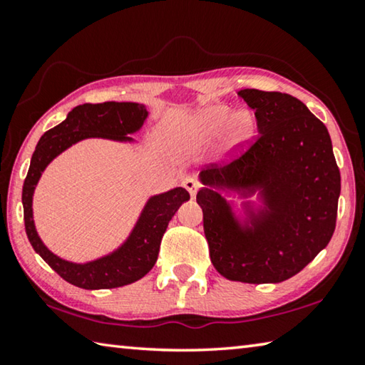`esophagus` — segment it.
<instances>
[{"label": "esophagus", "instance_id": "esophagus-1", "mask_svg": "<svg viewBox=\"0 0 365 365\" xmlns=\"http://www.w3.org/2000/svg\"><path fill=\"white\" fill-rule=\"evenodd\" d=\"M182 185H183L185 190H187L191 196H195L197 188H200V183H197V180H196L193 175H185L182 178Z\"/></svg>", "mask_w": 365, "mask_h": 365}]
</instances>
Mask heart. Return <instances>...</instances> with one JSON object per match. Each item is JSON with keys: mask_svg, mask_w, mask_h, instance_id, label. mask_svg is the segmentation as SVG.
Segmentation results:
<instances>
[{"mask_svg": "<svg viewBox=\"0 0 365 365\" xmlns=\"http://www.w3.org/2000/svg\"><path fill=\"white\" fill-rule=\"evenodd\" d=\"M230 119V110L225 108H215L207 110L206 114L197 117L196 120L190 122L187 127L180 130V140L188 145L202 143L209 137L219 130L224 123ZM252 130V117L250 113H238L233 117V138L240 141L248 138Z\"/></svg>", "mask_w": 365, "mask_h": 365, "instance_id": "b5f03b06", "label": "heart"}]
</instances>
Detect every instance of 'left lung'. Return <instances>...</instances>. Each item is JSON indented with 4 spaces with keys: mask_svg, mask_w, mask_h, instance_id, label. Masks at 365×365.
I'll use <instances>...</instances> for the list:
<instances>
[{
    "mask_svg": "<svg viewBox=\"0 0 365 365\" xmlns=\"http://www.w3.org/2000/svg\"><path fill=\"white\" fill-rule=\"evenodd\" d=\"M238 96L255 110L259 135L230 164L201 172L196 195L215 270L227 280L279 283L322 251L336 225L341 178L329 130L292 95L256 88ZM261 189L266 207L250 226L234 219L215 187ZM215 187L212 189V187Z\"/></svg>",
    "mask_w": 365,
    "mask_h": 365,
    "instance_id": "obj_1",
    "label": "left lung"
}]
</instances>
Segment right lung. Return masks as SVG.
<instances>
[{"label":"right lung","instance_id":"right-lung-1","mask_svg":"<svg viewBox=\"0 0 365 365\" xmlns=\"http://www.w3.org/2000/svg\"><path fill=\"white\" fill-rule=\"evenodd\" d=\"M148 110L138 103L82 104L73 108L67 119L48 130L36 145L26 182L22 188L24 222L30 245L43 261L66 282L85 289H108L128 285L140 280L158 261L160 240L169 220L174 217L182 202L190 200L188 191L178 187L168 193L150 197L135 225L130 237L119 250L86 264H73L49 251L38 237L34 224L32 196L41 172L67 148L83 138H110L132 141L127 135L135 133L143 125Z\"/></svg>","mask_w":365,"mask_h":365}]
</instances>
